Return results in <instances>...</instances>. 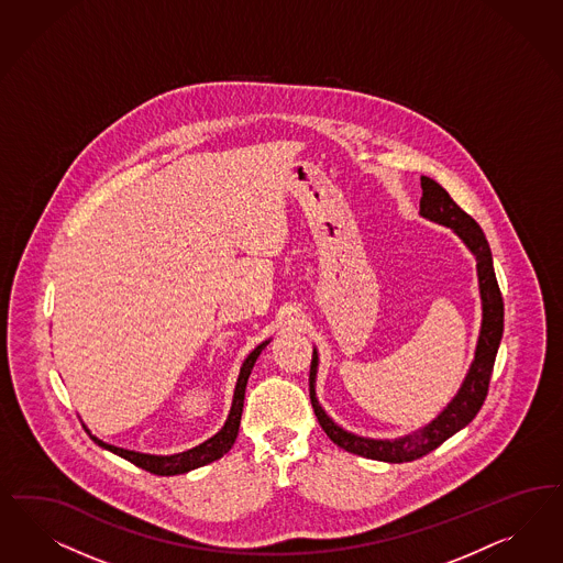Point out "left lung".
<instances>
[{
	"label": "left lung",
	"instance_id": "left-lung-1",
	"mask_svg": "<svg viewBox=\"0 0 563 563\" xmlns=\"http://www.w3.org/2000/svg\"><path fill=\"white\" fill-rule=\"evenodd\" d=\"M420 186H422L420 211H418L420 218L450 228L455 236L464 242V246L471 251L476 261V277H478V294H481V331L474 347V358L457 394L429 424L420 427L408 435L396 437V439L356 435L352 431H345L344 427H340L333 418L329 417L325 408L317 399V371H319L317 347L312 350V363H310V401L327 437L338 448H342L350 454L363 455L368 460H379L389 464L418 460L433 452L445 439H450L471 424L472 418L478 415L483 401L487 398L493 364L504 335V298L497 286L487 238L478 228V223L455 205L454 199L448 195V190L441 184H437L433 178L420 176Z\"/></svg>",
	"mask_w": 563,
	"mask_h": 563
}]
</instances>
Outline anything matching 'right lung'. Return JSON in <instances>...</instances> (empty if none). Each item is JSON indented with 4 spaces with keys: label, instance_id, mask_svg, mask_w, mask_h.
Wrapping results in <instances>:
<instances>
[{
    "label": "right lung",
    "instance_id": "add662e5",
    "mask_svg": "<svg viewBox=\"0 0 563 563\" xmlns=\"http://www.w3.org/2000/svg\"><path fill=\"white\" fill-rule=\"evenodd\" d=\"M272 340H265L261 344L254 347L253 352L246 356V361L240 366V375H238L236 389H234V399H232V408H230V415L225 418L223 427L219 429L218 433L213 437H209L207 441H202L200 445H195L192 450H186L180 454L172 455H155V454H143V452H134V450H124V448H118V445H111L101 441L99 437L92 435L91 431L87 429V433L91 435L92 441L108 450L111 454L120 455L128 462H132L134 466L143 468V471L153 472V474H159V476H174V474H184V472L195 471L200 468L205 464H211L219 460L221 455L228 454L236 441L238 429H240V418H242V408H244V394H246V383L251 377V371H253L254 363L258 358V354L265 350V345L269 344Z\"/></svg>",
    "mask_w": 563,
    "mask_h": 563
}]
</instances>
